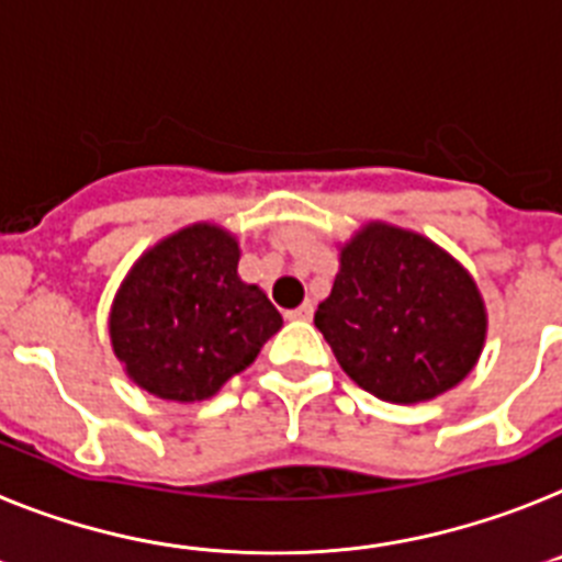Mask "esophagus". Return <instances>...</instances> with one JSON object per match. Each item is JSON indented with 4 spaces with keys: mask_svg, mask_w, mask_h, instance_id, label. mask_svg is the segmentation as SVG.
Listing matches in <instances>:
<instances>
[{
    "mask_svg": "<svg viewBox=\"0 0 562 562\" xmlns=\"http://www.w3.org/2000/svg\"><path fill=\"white\" fill-rule=\"evenodd\" d=\"M313 313H315V306L306 301V304H301L299 310H290V313H286V318H290V321H310V318H313Z\"/></svg>",
    "mask_w": 562,
    "mask_h": 562,
    "instance_id": "1",
    "label": "esophagus"
}]
</instances>
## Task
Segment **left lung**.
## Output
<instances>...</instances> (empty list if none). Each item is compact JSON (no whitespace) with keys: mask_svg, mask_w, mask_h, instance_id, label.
Here are the masks:
<instances>
[{"mask_svg":"<svg viewBox=\"0 0 562 562\" xmlns=\"http://www.w3.org/2000/svg\"><path fill=\"white\" fill-rule=\"evenodd\" d=\"M338 249L315 327L340 369L390 404H424L458 386L488 327L472 272L426 235L386 222H367Z\"/></svg>","mask_w":562,"mask_h":562,"instance_id":"left-lung-1","label":"left lung"}]
</instances>
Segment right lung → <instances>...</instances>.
<instances>
[{"mask_svg": "<svg viewBox=\"0 0 562 562\" xmlns=\"http://www.w3.org/2000/svg\"><path fill=\"white\" fill-rule=\"evenodd\" d=\"M241 247L222 224L195 222L144 249L110 304V347L138 390L207 401L256 361L284 318L238 276Z\"/></svg>", "mask_w": 562, "mask_h": 562, "instance_id": "obj_1", "label": "right lung"}]
</instances>
